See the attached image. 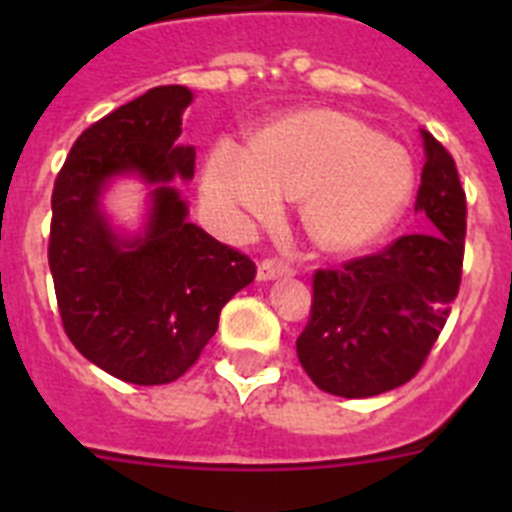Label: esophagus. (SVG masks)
Segmentation results:
<instances>
[{
  "instance_id": "esophagus-1",
  "label": "esophagus",
  "mask_w": 512,
  "mask_h": 512,
  "mask_svg": "<svg viewBox=\"0 0 512 512\" xmlns=\"http://www.w3.org/2000/svg\"><path fill=\"white\" fill-rule=\"evenodd\" d=\"M292 264L284 259H277V256H271V259H264L259 264V279L261 282H269V279H277V277H287L292 274Z\"/></svg>"
}]
</instances>
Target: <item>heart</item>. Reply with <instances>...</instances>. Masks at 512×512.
Segmentation results:
<instances>
[{
    "mask_svg": "<svg viewBox=\"0 0 512 512\" xmlns=\"http://www.w3.org/2000/svg\"><path fill=\"white\" fill-rule=\"evenodd\" d=\"M408 151L372 125L336 110L287 117L256 138L251 153L220 143L207 164L212 205L269 217L279 197H302L307 233L348 251L392 228L413 194Z\"/></svg>",
    "mask_w": 512,
    "mask_h": 512,
    "instance_id": "obj_1",
    "label": "heart"
}]
</instances>
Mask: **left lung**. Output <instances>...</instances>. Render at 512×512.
<instances>
[{"instance_id": "left-lung-1", "label": "left lung", "mask_w": 512, "mask_h": 512, "mask_svg": "<svg viewBox=\"0 0 512 512\" xmlns=\"http://www.w3.org/2000/svg\"><path fill=\"white\" fill-rule=\"evenodd\" d=\"M425 166L415 210L423 233L312 274L310 320L297 359L323 392L374 397L410 382L459 295L467 194L446 148L423 130Z\"/></svg>"}]
</instances>
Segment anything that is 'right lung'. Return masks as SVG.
Returning a JSON list of instances; mask_svg holds the SVG:
<instances>
[{
    "mask_svg": "<svg viewBox=\"0 0 512 512\" xmlns=\"http://www.w3.org/2000/svg\"><path fill=\"white\" fill-rule=\"evenodd\" d=\"M187 87H156L89 125L53 184L48 266L69 341L92 364L130 384H169L200 359L225 302L256 264L187 223L169 182L192 179L194 148L179 146ZM156 183L149 233L122 244L98 212L115 173Z\"/></svg>",
    "mask_w": 512,
    "mask_h": 512,
    "instance_id": "obj_1",
    "label": "right lung"
}]
</instances>
